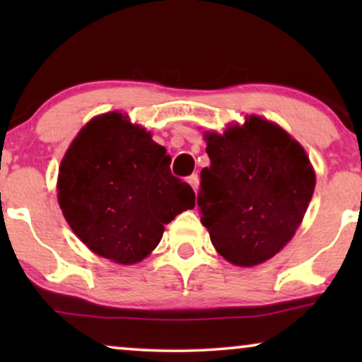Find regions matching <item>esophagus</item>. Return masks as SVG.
Returning a JSON list of instances; mask_svg holds the SVG:
<instances>
[{
	"mask_svg": "<svg viewBox=\"0 0 362 362\" xmlns=\"http://www.w3.org/2000/svg\"><path fill=\"white\" fill-rule=\"evenodd\" d=\"M187 182L192 186V189L194 192H197V187H199V175H196V173H192V175L187 177Z\"/></svg>",
	"mask_w": 362,
	"mask_h": 362,
	"instance_id": "34e87169",
	"label": "esophagus"
}]
</instances>
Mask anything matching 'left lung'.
Returning a JSON list of instances; mask_svg holds the SVG:
<instances>
[{
  "label": "left lung",
  "instance_id": "8db88e82",
  "mask_svg": "<svg viewBox=\"0 0 362 362\" xmlns=\"http://www.w3.org/2000/svg\"><path fill=\"white\" fill-rule=\"evenodd\" d=\"M206 140L211 166L201 171V222L226 260L259 265L298 229L313 196V168L298 141L259 117Z\"/></svg>",
  "mask_w": 362,
  "mask_h": 362
}]
</instances>
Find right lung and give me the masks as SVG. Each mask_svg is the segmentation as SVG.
<instances>
[{
  "label": "right lung",
  "instance_id": "add662e5",
  "mask_svg": "<svg viewBox=\"0 0 362 362\" xmlns=\"http://www.w3.org/2000/svg\"><path fill=\"white\" fill-rule=\"evenodd\" d=\"M165 146L118 112L93 118L61 163L57 197L78 239L117 264H136L165 224L194 207V191L173 176Z\"/></svg>",
  "mask_w": 362,
  "mask_h": 362
}]
</instances>
